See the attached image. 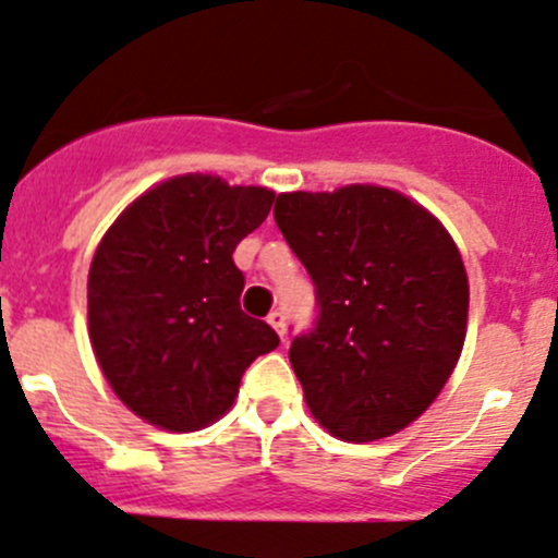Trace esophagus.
Instances as JSON below:
<instances>
[{
  "label": "esophagus",
  "instance_id": "34e87169",
  "mask_svg": "<svg viewBox=\"0 0 558 558\" xmlns=\"http://www.w3.org/2000/svg\"><path fill=\"white\" fill-rule=\"evenodd\" d=\"M267 320H269V326H272L275 331H278L280 337L286 335V313L283 311H272L267 315Z\"/></svg>",
  "mask_w": 558,
  "mask_h": 558
}]
</instances>
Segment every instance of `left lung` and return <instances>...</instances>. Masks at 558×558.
Wrapping results in <instances>:
<instances>
[{
	"label": "left lung",
	"instance_id": "8db88e82",
	"mask_svg": "<svg viewBox=\"0 0 558 558\" xmlns=\"http://www.w3.org/2000/svg\"><path fill=\"white\" fill-rule=\"evenodd\" d=\"M275 223L315 286L291 340L305 402L329 435L373 442L413 424L451 378L470 283L440 221L380 185L278 194Z\"/></svg>",
	"mask_w": 558,
	"mask_h": 558
}]
</instances>
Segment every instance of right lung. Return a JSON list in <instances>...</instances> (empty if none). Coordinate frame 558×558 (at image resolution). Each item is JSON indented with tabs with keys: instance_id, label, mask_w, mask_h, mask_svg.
Segmentation results:
<instances>
[{
	"instance_id": "obj_1",
	"label": "right lung",
	"mask_w": 558,
	"mask_h": 558,
	"mask_svg": "<svg viewBox=\"0 0 558 558\" xmlns=\"http://www.w3.org/2000/svg\"><path fill=\"white\" fill-rule=\"evenodd\" d=\"M275 194L216 174H178L134 199L94 253L88 335L123 404L167 432L232 408L243 373L280 337L240 307L232 253Z\"/></svg>"
}]
</instances>
